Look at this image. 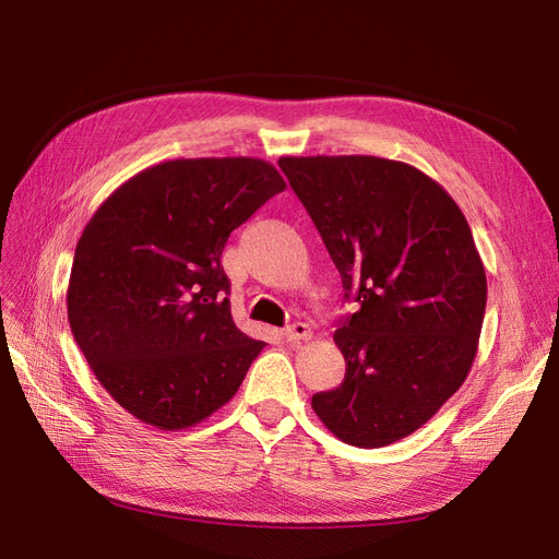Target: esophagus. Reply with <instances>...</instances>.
I'll use <instances>...</instances> for the list:
<instances>
[{"label":"esophagus","mask_w":559,"mask_h":559,"mask_svg":"<svg viewBox=\"0 0 559 559\" xmlns=\"http://www.w3.org/2000/svg\"><path fill=\"white\" fill-rule=\"evenodd\" d=\"M282 335H284L289 343H298V341H310L312 331H310L308 324H302V321H296V324L286 326V329L282 331Z\"/></svg>","instance_id":"esophagus-1"}]
</instances>
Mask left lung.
<instances>
[{"mask_svg":"<svg viewBox=\"0 0 559 559\" xmlns=\"http://www.w3.org/2000/svg\"><path fill=\"white\" fill-rule=\"evenodd\" d=\"M357 302L333 341L345 380L312 396L343 443L411 436L460 389L478 352L487 280L466 216L417 167L376 156L280 158Z\"/></svg>","mask_w":559,"mask_h":559,"instance_id":"obj_1","label":"left lung"}]
</instances>
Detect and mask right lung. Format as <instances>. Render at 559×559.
Wrapping results in <instances>:
<instances>
[{"instance_id":"right-lung-1","label":"right lung","mask_w":559,"mask_h":559,"mask_svg":"<svg viewBox=\"0 0 559 559\" xmlns=\"http://www.w3.org/2000/svg\"><path fill=\"white\" fill-rule=\"evenodd\" d=\"M284 189L261 158L167 160L83 228L67 317L99 384L144 425L195 427L240 389L265 343L235 326L222 251Z\"/></svg>"}]
</instances>
